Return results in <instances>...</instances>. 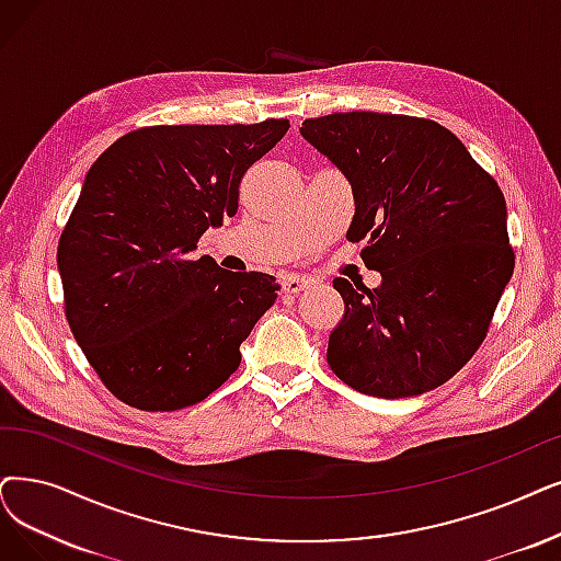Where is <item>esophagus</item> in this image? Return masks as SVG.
<instances>
[{"label": "esophagus", "instance_id": "obj_1", "mask_svg": "<svg viewBox=\"0 0 561 561\" xmlns=\"http://www.w3.org/2000/svg\"><path fill=\"white\" fill-rule=\"evenodd\" d=\"M310 283L306 280V278H301V276H287L285 280H283V293H287V295H299V293H304V289L308 287Z\"/></svg>", "mask_w": 561, "mask_h": 561}]
</instances>
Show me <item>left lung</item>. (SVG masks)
<instances>
[{
  "label": "left lung",
  "mask_w": 561,
  "mask_h": 561,
  "mask_svg": "<svg viewBox=\"0 0 561 561\" xmlns=\"http://www.w3.org/2000/svg\"><path fill=\"white\" fill-rule=\"evenodd\" d=\"M301 136L354 193L347 239L382 285L335 278L345 316L327 362L375 398L442 387L483 343L515 255L504 193L449 128L385 112L306 119Z\"/></svg>",
  "instance_id": "1"
}]
</instances>
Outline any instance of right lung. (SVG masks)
<instances>
[{
  "label": "right lung",
  "instance_id": "add662e5",
  "mask_svg": "<svg viewBox=\"0 0 561 561\" xmlns=\"http://www.w3.org/2000/svg\"><path fill=\"white\" fill-rule=\"evenodd\" d=\"M287 128L147 126L89 168L57 245L64 310L87 362L126 405L182 410L239 368V345L280 287L188 255L237 214L241 176Z\"/></svg>",
  "mask_w": 561,
  "mask_h": 561
}]
</instances>
